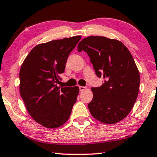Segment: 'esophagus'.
Here are the masks:
<instances>
[{
    "label": "esophagus",
    "instance_id": "obj_1",
    "mask_svg": "<svg viewBox=\"0 0 157 157\" xmlns=\"http://www.w3.org/2000/svg\"><path fill=\"white\" fill-rule=\"evenodd\" d=\"M86 87H84V86H79V90H80L81 91H84V90H86Z\"/></svg>",
    "mask_w": 157,
    "mask_h": 157
}]
</instances>
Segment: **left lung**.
<instances>
[{"label": "left lung", "mask_w": 157, "mask_h": 157, "mask_svg": "<svg viewBox=\"0 0 157 157\" xmlns=\"http://www.w3.org/2000/svg\"><path fill=\"white\" fill-rule=\"evenodd\" d=\"M78 51L89 56L97 76L105 79L101 86L91 88L93 99L88 104L92 117L113 124L124 119L138 96L140 74L132 54L123 43L104 36H89Z\"/></svg>", "instance_id": "obj_1"}]
</instances>
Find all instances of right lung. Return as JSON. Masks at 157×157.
<instances>
[{
    "instance_id": "1",
    "label": "right lung",
    "mask_w": 157,
    "mask_h": 157,
    "mask_svg": "<svg viewBox=\"0 0 157 157\" xmlns=\"http://www.w3.org/2000/svg\"><path fill=\"white\" fill-rule=\"evenodd\" d=\"M81 36L53 40L36 46L23 61L19 90L25 108L33 120L48 128L67 121L76 101L79 88L60 87V74Z\"/></svg>"
}]
</instances>
